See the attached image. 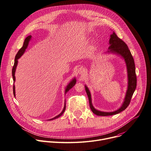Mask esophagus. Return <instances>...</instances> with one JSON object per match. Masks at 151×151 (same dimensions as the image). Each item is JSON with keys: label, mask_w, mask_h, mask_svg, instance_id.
I'll return each instance as SVG.
<instances>
[{"label": "esophagus", "mask_w": 151, "mask_h": 151, "mask_svg": "<svg viewBox=\"0 0 151 151\" xmlns=\"http://www.w3.org/2000/svg\"><path fill=\"white\" fill-rule=\"evenodd\" d=\"M85 69H84V68L82 67V66L80 67V68L78 69V73L80 74H81V75H83V74H85Z\"/></svg>", "instance_id": "34e87169"}]
</instances>
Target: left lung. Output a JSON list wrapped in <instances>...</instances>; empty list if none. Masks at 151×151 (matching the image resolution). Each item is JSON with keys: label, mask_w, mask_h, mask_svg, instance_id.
I'll return each instance as SVG.
<instances>
[{"label": "left lung", "mask_w": 151, "mask_h": 151, "mask_svg": "<svg viewBox=\"0 0 151 151\" xmlns=\"http://www.w3.org/2000/svg\"><path fill=\"white\" fill-rule=\"evenodd\" d=\"M109 51H108V52L120 55L125 60L127 70V76H128V86H127V90L126 92L124 101L121 108H119L118 110L114 112H106L99 111L98 110H96L93 107V106L92 105L90 92L87 86H85V91L86 92V94L89 99L90 108L92 112L99 116H108L115 115L121 112L122 111L126 109V108L129 105L131 98L133 96V94L137 86V77L135 74V63L134 60V58L131 54L130 50H129L128 47H127V45L124 41H123L121 39H120L117 35H116V34L115 32H113V34L111 35V37L109 39Z\"/></svg>", "instance_id": "8db88e82"}]
</instances>
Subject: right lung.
Returning a JSON list of instances; mask_svg holds the SVG:
<instances>
[{
  "label": "right lung",
  "mask_w": 151,
  "mask_h": 151,
  "mask_svg": "<svg viewBox=\"0 0 151 151\" xmlns=\"http://www.w3.org/2000/svg\"><path fill=\"white\" fill-rule=\"evenodd\" d=\"M31 38V36H28V37L25 39V41H24V44H23L22 47L18 51V52H17V54H16V57H15L14 63V66H13V69H12V76H13V78L14 82L15 81V76H14V74H15V71H16V66H17V62H18L17 60L21 57V55H22L24 53L25 50L27 49V46H28V43H29V42ZM76 83V78H74L71 81V82L68 84V85L67 86V87H66V89H65V93H66V92H68L69 90H70V89L75 85ZM13 94H14V97H15L16 95H15V86H14V85H13ZM66 103V102H65V106H64V108H63L62 112L59 115H58L57 116H56V117H54L53 119H50L49 120H54V119H57V118H59V117H60V116L63 114V112H64L65 111V109H66V103Z\"/></svg>",
  "instance_id": "add662e5"
}]
</instances>
